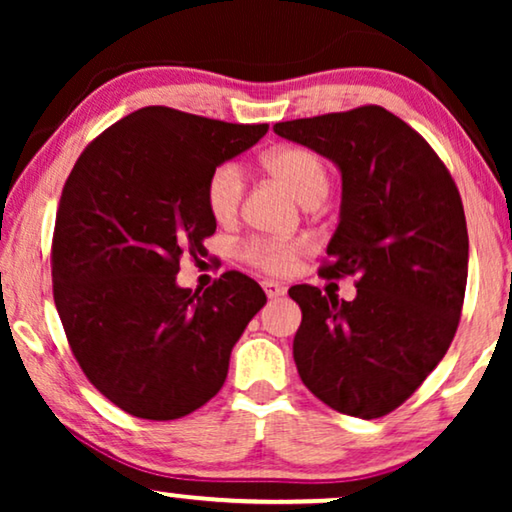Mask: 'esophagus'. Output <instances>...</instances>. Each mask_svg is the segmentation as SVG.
<instances>
[{
	"instance_id": "1",
	"label": "esophagus",
	"mask_w": 512,
	"mask_h": 512,
	"mask_svg": "<svg viewBox=\"0 0 512 512\" xmlns=\"http://www.w3.org/2000/svg\"><path fill=\"white\" fill-rule=\"evenodd\" d=\"M263 289H265V296H268V298H284L286 296V289L277 282H263Z\"/></svg>"
}]
</instances>
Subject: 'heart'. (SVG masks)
Listing matches in <instances>:
<instances>
[{
    "instance_id": "b5f03b06",
    "label": "heart",
    "mask_w": 512,
    "mask_h": 512,
    "mask_svg": "<svg viewBox=\"0 0 512 512\" xmlns=\"http://www.w3.org/2000/svg\"><path fill=\"white\" fill-rule=\"evenodd\" d=\"M263 170L282 184L303 207L319 205L331 188V170L319 153L305 146H279L263 158ZM244 198V170L237 163H221L212 170L205 186L209 214L219 223H233ZM307 247L303 242L254 240L244 247V258L270 275L293 270Z\"/></svg>"
}]
</instances>
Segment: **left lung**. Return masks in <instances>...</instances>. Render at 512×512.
Returning <instances> with one entry per match:
<instances>
[{
  "mask_svg": "<svg viewBox=\"0 0 512 512\" xmlns=\"http://www.w3.org/2000/svg\"><path fill=\"white\" fill-rule=\"evenodd\" d=\"M272 130L338 167L340 219L321 275L356 277L354 300L289 289L303 310L298 375L328 408L382 417L412 396L457 333L468 277L459 191L424 137L382 107Z\"/></svg>",
  "mask_w": 512,
  "mask_h": 512,
  "instance_id": "1",
  "label": "left lung"
}]
</instances>
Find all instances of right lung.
Listing matches in <instances>:
<instances>
[{
    "mask_svg": "<svg viewBox=\"0 0 512 512\" xmlns=\"http://www.w3.org/2000/svg\"><path fill=\"white\" fill-rule=\"evenodd\" d=\"M265 132L144 107L104 130L62 188L55 307L83 373L132 417L179 419L219 394L235 342L268 300L242 272L202 296L177 284L181 256L202 254L216 230L209 174Z\"/></svg>",
    "mask_w": 512,
    "mask_h": 512,
    "instance_id": "add662e5",
    "label": "right lung"
}]
</instances>
